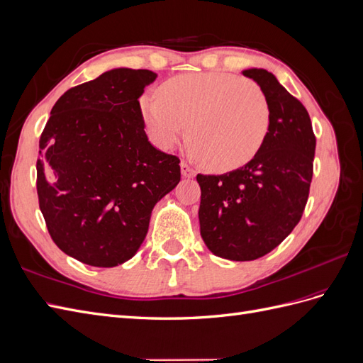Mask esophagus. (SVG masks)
I'll return each instance as SVG.
<instances>
[{"label": "esophagus", "mask_w": 363, "mask_h": 363, "mask_svg": "<svg viewBox=\"0 0 363 363\" xmlns=\"http://www.w3.org/2000/svg\"><path fill=\"white\" fill-rule=\"evenodd\" d=\"M180 168H182V175H183V177H186V179H191V177H194V175H195V169L191 167L188 162L182 160Z\"/></svg>", "instance_id": "obj_1"}]
</instances>
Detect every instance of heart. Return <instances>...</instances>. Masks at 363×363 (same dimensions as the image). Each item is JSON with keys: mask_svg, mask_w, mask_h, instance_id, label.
<instances>
[{"mask_svg": "<svg viewBox=\"0 0 363 363\" xmlns=\"http://www.w3.org/2000/svg\"><path fill=\"white\" fill-rule=\"evenodd\" d=\"M140 113L162 150L177 145L189 125L191 155L218 171L238 169L255 159L271 124L262 87L228 72L172 77L159 95L140 98Z\"/></svg>", "mask_w": 363, "mask_h": 363, "instance_id": "1", "label": "heart"}]
</instances>
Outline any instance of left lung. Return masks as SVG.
Here are the masks:
<instances>
[{
    "mask_svg": "<svg viewBox=\"0 0 363 363\" xmlns=\"http://www.w3.org/2000/svg\"><path fill=\"white\" fill-rule=\"evenodd\" d=\"M267 94L268 136L256 157L221 175H196L200 232L213 255L255 260L280 245L309 199L316 139L306 107L267 69L242 72Z\"/></svg>",
    "mask_w": 363,
    "mask_h": 363,
    "instance_id": "1",
    "label": "left lung"
}]
</instances>
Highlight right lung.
Segmentation results:
<instances>
[{
  "label": "right lung",
  "instance_id": "right-lung-1",
  "mask_svg": "<svg viewBox=\"0 0 363 363\" xmlns=\"http://www.w3.org/2000/svg\"><path fill=\"white\" fill-rule=\"evenodd\" d=\"M157 74L118 68L74 86L39 139L38 199L51 239L86 265L136 255L152 207L180 182V159L152 147L139 96Z\"/></svg>",
  "mask_w": 363,
  "mask_h": 363
}]
</instances>
